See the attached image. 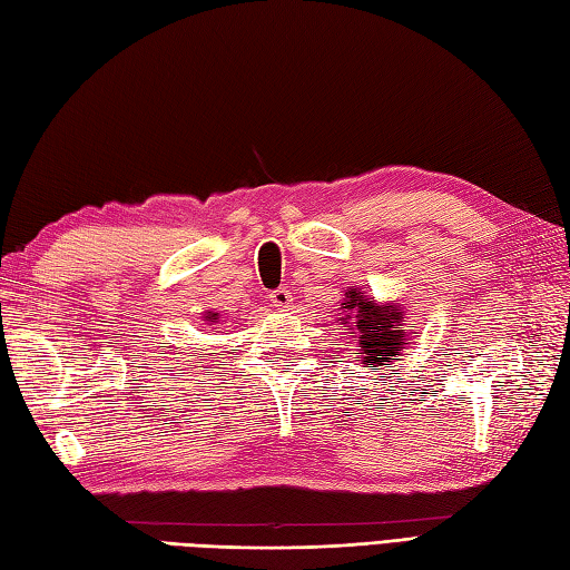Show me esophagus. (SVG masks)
Listing matches in <instances>:
<instances>
[{"instance_id": "1", "label": "esophagus", "mask_w": 570, "mask_h": 570, "mask_svg": "<svg viewBox=\"0 0 570 570\" xmlns=\"http://www.w3.org/2000/svg\"><path fill=\"white\" fill-rule=\"evenodd\" d=\"M292 292H288L286 286H282V288H274V292L269 294V304L272 306H276V308H288L292 306Z\"/></svg>"}]
</instances>
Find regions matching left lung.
<instances>
[{
  "label": "left lung",
  "instance_id": "1",
  "mask_svg": "<svg viewBox=\"0 0 570 570\" xmlns=\"http://www.w3.org/2000/svg\"><path fill=\"white\" fill-rule=\"evenodd\" d=\"M343 308L350 311L347 318H353L355 333L360 337V353L362 365L380 367L384 362H392L396 350L406 343L404 331H396L399 323H402V313L394 306H377L372 304L370 298L350 292L347 304ZM345 318V321H347Z\"/></svg>",
  "mask_w": 570,
  "mask_h": 570
}]
</instances>
